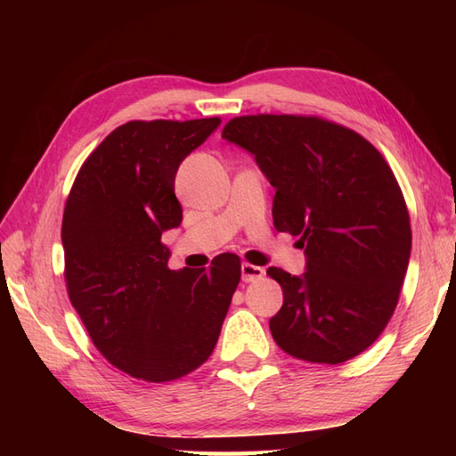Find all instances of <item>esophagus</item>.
<instances>
[{"instance_id":"34e87169","label":"esophagus","mask_w":456,"mask_h":456,"mask_svg":"<svg viewBox=\"0 0 456 456\" xmlns=\"http://www.w3.org/2000/svg\"><path fill=\"white\" fill-rule=\"evenodd\" d=\"M263 276H265V268L248 265V263L240 265V278H243V282H255V280H260Z\"/></svg>"}]
</instances>
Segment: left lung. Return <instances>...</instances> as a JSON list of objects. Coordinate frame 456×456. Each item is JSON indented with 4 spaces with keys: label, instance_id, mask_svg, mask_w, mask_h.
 I'll return each mask as SVG.
<instances>
[{
    "label": "left lung",
    "instance_id": "obj_1",
    "mask_svg": "<svg viewBox=\"0 0 456 456\" xmlns=\"http://www.w3.org/2000/svg\"><path fill=\"white\" fill-rule=\"evenodd\" d=\"M221 137L253 154L276 190V231L305 248L304 274L266 270L284 292L276 345L322 364L361 354L388 325L411 253L394 172L361 134L319 118L245 115Z\"/></svg>",
    "mask_w": 456,
    "mask_h": 456
}]
</instances>
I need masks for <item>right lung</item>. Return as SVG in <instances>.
Here are the masks:
<instances>
[{"label":"right lung","mask_w":456,"mask_h":456,"mask_svg":"<svg viewBox=\"0 0 456 456\" xmlns=\"http://www.w3.org/2000/svg\"><path fill=\"white\" fill-rule=\"evenodd\" d=\"M221 125L129 121L82 164L62 217L68 296L94 345L119 370L168 382L209 358L240 280L237 255L170 270L164 231L182 223L174 180Z\"/></svg>","instance_id":"obj_1"}]
</instances>
